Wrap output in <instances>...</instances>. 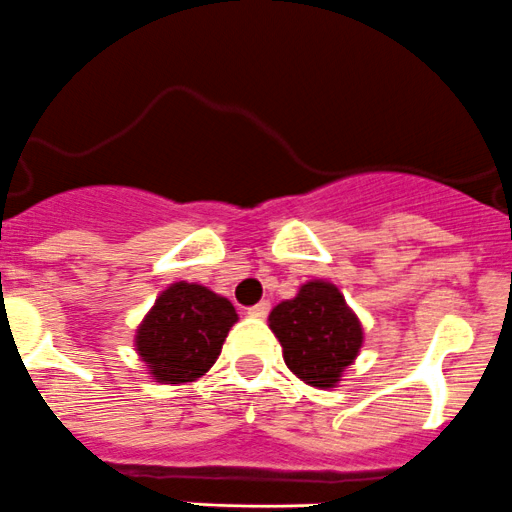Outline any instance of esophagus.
Returning <instances> with one entry per match:
<instances>
[{
	"mask_svg": "<svg viewBox=\"0 0 512 512\" xmlns=\"http://www.w3.org/2000/svg\"><path fill=\"white\" fill-rule=\"evenodd\" d=\"M269 301H261V304H256V306H251V309L246 311L248 316H253V319H266V314H269Z\"/></svg>",
	"mask_w": 512,
	"mask_h": 512,
	"instance_id": "esophagus-1",
	"label": "esophagus"
}]
</instances>
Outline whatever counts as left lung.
Here are the masks:
<instances>
[{
	"label": "left lung",
	"mask_w": 512,
	"mask_h": 512,
	"mask_svg": "<svg viewBox=\"0 0 512 512\" xmlns=\"http://www.w3.org/2000/svg\"><path fill=\"white\" fill-rule=\"evenodd\" d=\"M269 329L279 339L284 362L304 384L334 389L357 362L364 326L337 284L311 279L294 299H284L269 314Z\"/></svg>",
	"instance_id": "obj_1"
}]
</instances>
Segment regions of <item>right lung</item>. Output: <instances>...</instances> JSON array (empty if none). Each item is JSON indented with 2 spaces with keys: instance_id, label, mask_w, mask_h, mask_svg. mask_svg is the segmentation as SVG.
Wrapping results in <instances>:
<instances>
[{
  "instance_id": "obj_1",
  "label": "right lung",
  "mask_w": 512,
  "mask_h": 512,
  "mask_svg": "<svg viewBox=\"0 0 512 512\" xmlns=\"http://www.w3.org/2000/svg\"><path fill=\"white\" fill-rule=\"evenodd\" d=\"M236 321L226 296L203 284L175 281L160 291L135 329V352L150 379L180 387L213 367Z\"/></svg>"
}]
</instances>
